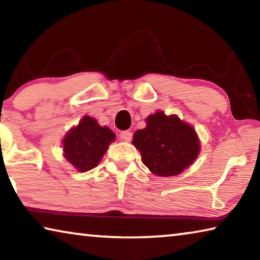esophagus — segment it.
Returning <instances> with one entry per match:
<instances>
[{
	"instance_id": "34e87169",
	"label": "esophagus",
	"mask_w": 260,
	"mask_h": 260,
	"mask_svg": "<svg viewBox=\"0 0 260 260\" xmlns=\"http://www.w3.org/2000/svg\"><path fill=\"white\" fill-rule=\"evenodd\" d=\"M132 138H133V134H132V132L129 131H124L120 133V139L126 141V142H129Z\"/></svg>"
}]
</instances>
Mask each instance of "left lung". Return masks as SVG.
I'll return each instance as SVG.
<instances>
[{
    "mask_svg": "<svg viewBox=\"0 0 260 260\" xmlns=\"http://www.w3.org/2000/svg\"><path fill=\"white\" fill-rule=\"evenodd\" d=\"M133 144L141 159L158 177H173L192 164L200 152L195 129L177 116L157 112L147 118V127L136 131Z\"/></svg>",
    "mask_w": 260,
    "mask_h": 260,
    "instance_id": "obj_1",
    "label": "left lung"
}]
</instances>
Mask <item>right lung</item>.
<instances>
[{"instance_id": "add662e5", "label": "right lung", "mask_w": 260, "mask_h": 260, "mask_svg": "<svg viewBox=\"0 0 260 260\" xmlns=\"http://www.w3.org/2000/svg\"><path fill=\"white\" fill-rule=\"evenodd\" d=\"M112 141L114 133L111 129L86 116L65 136L64 156L78 171L86 172L99 165Z\"/></svg>"}]
</instances>
